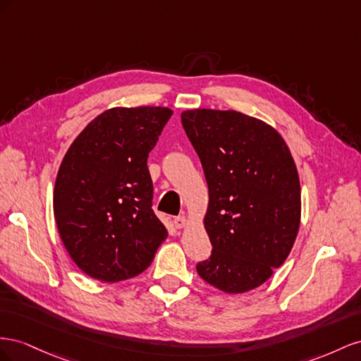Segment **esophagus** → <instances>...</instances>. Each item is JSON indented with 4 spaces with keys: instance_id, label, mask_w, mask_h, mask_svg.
Returning <instances> with one entry per match:
<instances>
[{
    "instance_id": "esophagus-1",
    "label": "esophagus",
    "mask_w": 361,
    "mask_h": 361,
    "mask_svg": "<svg viewBox=\"0 0 361 361\" xmlns=\"http://www.w3.org/2000/svg\"><path fill=\"white\" fill-rule=\"evenodd\" d=\"M173 225L177 226V228H184V226L188 225L186 216H177V218H173Z\"/></svg>"
}]
</instances>
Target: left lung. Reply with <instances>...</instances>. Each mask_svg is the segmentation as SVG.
<instances>
[{
    "label": "left lung",
    "mask_w": 361,
    "mask_h": 361,
    "mask_svg": "<svg viewBox=\"0 0 361 361\" xmlns=\"http://www.w3.org/2000/svg\"><path fill=\"white\" fill-rule=\"evenodd\" d=\"M181 122L209 186L204 226L213 251L198 275L225 293L252 290L286 262L300 230L289 147L269 123L235 110H186Z\"/></svg>",
    "instance_id": "obj_1"
}]
</instances>
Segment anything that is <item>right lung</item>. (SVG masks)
<instances>
[{
  "label": "right lung",
  "instance_id": "1",
  "mask_svg": "<svg viewBox=\"0 0 361 361\" xmlns=\"http://www.w3.org/2000/svg\"><path fill=\"white\" fill-rule=\"evenodd\" d=\"M172 116L168 107H113L80 133L54 186L60 239L81 271L116 283L151 264L168 230L154 214L148 154Z\"/></svg>",
  "mask_w": 361,
  "mask_h": 361
}]
</instances>
